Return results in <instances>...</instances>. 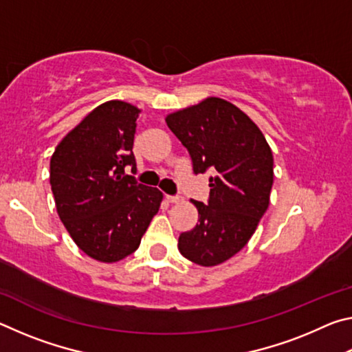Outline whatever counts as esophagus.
<instances>
[{
    "label": "esophagus",
    "instance_id": "obj_1",
    "mask_svg": "<svg viewBox=\"0 0 352 352\" xmlns=\"http://www.w3.org/2000/svg\"><path fill=\"white\" fill-rule=\"evenodd\" d=\"M166 200L169 204H178V201H182V197H178V195H166Z\"/></svg>",
    "mask_w": 352,
    "mask_h": 352
}]
</instances>
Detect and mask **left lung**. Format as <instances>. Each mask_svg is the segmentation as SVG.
Here are the masks:
<instances>
[{"label": "left lung", "mask_w": 352, "mask_h": 352, "mask_svg": "<svg viewBox=\"0 0 352 352\" xmlns=\"http://www.w3.org/2000/svg\"><path fill=\"white\" fill-rule=\"evenodd\" d=\"M188 148L195 174L212 170L208 204L192 200L199 223L178 237L184 258L201 267L219 265L247 245L270 204L272 148L241 109L220 98L166 116Z\"/></svg>", "instance_id": "1"}]
</instances>
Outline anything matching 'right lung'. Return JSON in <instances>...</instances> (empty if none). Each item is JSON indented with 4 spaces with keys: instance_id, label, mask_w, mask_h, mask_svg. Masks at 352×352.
Here are the masks:
<instances>
[{
    "instance_id": "1",
    "label": "right lung",
    "mask_w": 352,
    "mask_h": 352,
    "mask_svg": "<svg viewBox=\"0 0 352 352\" xmlns=\"http://www.w3.org/2000/svg\"><path fill=\"white\" fill-rule=\"evenodd\" d=\"M141 110L124 100L100 104L58 142L50 183L58 217L83 253L118 262L140 247L163 192L127 175Z\"/></svg>"
}]
</instances>
